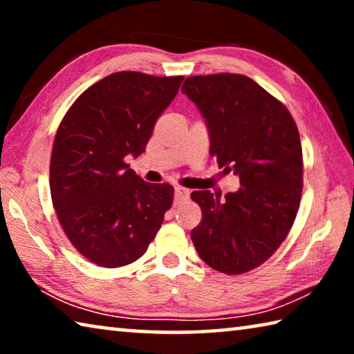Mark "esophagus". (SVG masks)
<instances>
[{"label": "esophagus", "mask_w": 354, "mask_h": 354, "mask_svg": "<svg viewBox=\"0 0 354 354\" xmlns=\"http://www.w3.org/2000/svg\"><path fill=\"white\" fill-rule=\"evenodd\" d=\"M189 198V190L184 187H175V201L181 203L184 200Z\"/></svg>", "instance_id": "obj_1"}]
</instances>
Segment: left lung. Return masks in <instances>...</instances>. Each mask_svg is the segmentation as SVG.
<instances>
[{
    "label": "left lung",
    "mask_w": 354,
    "mask_h": 354,
    "mask_svg": "<svg viewBox=\"0 0 354 354\" xmlns=\"http://www.w3.org/2000/svg\"><path fill=\"white\" fill-rule=\"evenodd\" d=\"M181 92L205 117L211 156L242 185L225 200L192 192L203 211L192 242L214 270H253L278 250L297 217L303 190L297 124L281 101L243 75L190 76Z\"/></svg>",
    "instance_id": "obj_1"
}]
</instances>
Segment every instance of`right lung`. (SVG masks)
<instances>
[{
    "mask_svg": "<svg viewBox=\"0 0 354 354\" xmlns=\"http://www.w3.org/2000/svg\"><path fill=\"white\" fill-rule=\"evenodd\" d=\"M184 76L118 71L88 87L59 124L50 189L73 247L101 267L139 259L171 207L170 184H149L127 164L140 156Z\"/></svg>",
    "mask_w": 354,
    "mask_h": 354,
    "instance_id": "obj_1",
    "label": "right lung"
}]
</instances>
